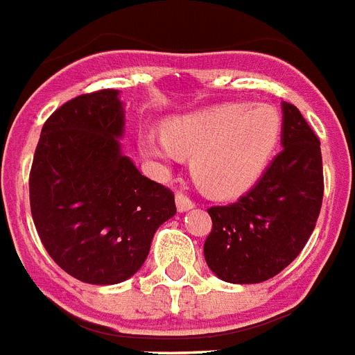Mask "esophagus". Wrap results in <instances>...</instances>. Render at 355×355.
<instances>
[{"instance_id": "esophagus-1", "label": "esophagus", "mask_w": 355, "mask_h": 355, "mask_svg": "<svg viewBox=\"0 0 355 355\" xmlns=\"http://www.w3.org/2000/svg\"><path fill=\"white\" fill-rule=\"evenodd\" d=\"M175 207H178V211L180 212H187L191 211V209H194L196 203L189 198V196L178 192V194H175Z\"/></svg>"}]
</instances>
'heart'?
<instances>
[{"label":"heart","instance_id":"b5f03b06","mask_svg":"<svg viewBox=\"0 0 355 355\" xmlns=\"http://www.w3.org/2000/svg\"><path fill=\"white\" fill-rule=\"evenodd\" d=\"M282 121L268 104L231 102L170 119L163 133L139 135L141 154L155 166L192 155L196 183L214 196H236L254 185L279 143Z\"/></svg>","mask_w":355,"mask_h":355}]
</instances>
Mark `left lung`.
<instances>
[{
  "label": "left lung",
  "mask_w": 355,
  "mask_h": 355,
  "mask_svg": "<svg viewBox=\"0 0 355 355\" xmlns=\"http://www.w3.org/2000/svg\"><path fill=\"white\" fill-rule=\"evenodd\" d=\"M282 152L236 203L211 207L207 266L231 284L273 279L299 257L321 212V143L302 113L282 102Z\"/></svg>",
  "instance_id": "8db88e82"
}]
</instances>
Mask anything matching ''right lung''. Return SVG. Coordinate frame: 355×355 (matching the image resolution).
Wrapping results in <instances>:
<instances>
[{"label": "right lung", "mask_w": 355, "mask_h": 355, "mask_svg": "<svg viewBox=\"0 0 355 355\" xmlns=\"http://www.w3.org/2000/svg\"><path fill=\"white\" fill-rule=\"evenodd\" d=\"M119 89L65 102L45 121L29 175L40 240L65 273L119 284L135 275L155 231L175 214L174 194L123 154Z\"/></svg>", "instance_id": "obj_1"}]
</instances>
